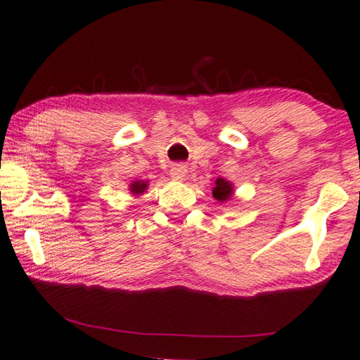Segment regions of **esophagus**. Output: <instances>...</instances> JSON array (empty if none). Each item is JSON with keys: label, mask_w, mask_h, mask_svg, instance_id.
Segmentation results:
<instances>
[{"label": "esophagus", "mask_w": 360, "mask_h": 360, "mask_svg": "<svg viewBox=\"0 0 360 360\" xmlns=\"http://www.w3.org/2000/svg\"><path fill=\"white\" fill-rule=\"evenodd\" d=\"M169 174L174 181H182L184 179V176L187 174V166L182 163H176L173 165V168L169 169Z\"/></svg>", "instance_id": "1"}]
</instances>
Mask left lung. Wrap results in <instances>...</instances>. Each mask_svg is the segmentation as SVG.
<instances>
[{"instance_id": "1", "label": "left lung", "mask_w": 360, "mask_h": 360, "mask_svg": "<svg viewBox=\"0 0 360 360\" xmlns=\"http://www.w3.org/2000/svg\"><path fill=\"white\" fill-rule=\"evenodd\" d=\"M231 192H233V186L229 184L228 181H224L221 178H218L217 181H214V187H213V197L217 198V200L219 202H224L228 200L229 197H231Z\"/></svg>"}]
</instances>
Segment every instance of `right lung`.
<instances>
[{"instance_id":"add662e5","label":"right lung","mask_w":360,"mask_h":360,"mask_svg":"<svg viewBox=\"0 0 360 360\" xmlns=\"http://www.w3.org/2000/svg\"><path fill=\"white\" fill-rule=\"evenodd\" d=\"M146 189H147V182H143V181H134L131 184V192L136 195L142 194Z\"/></svg>"}]
</instances>
